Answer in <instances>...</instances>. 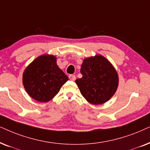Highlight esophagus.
<instances>
[{
  "label": "esophagus",
  "mask_w": 150,
  "mask_h": 150,
  "mask_svg": "<svg viewBox=\"0 0 150 150\" xmlns=\"http://www.w3.org/2000/svg\"><path fill=\"white\" fill-rule=\"evenodd\" d=\"M69 77L71 81H75L76 79V77H75V75H70Z\"/></svg>",
  "instance_id": "obj_1"
}]
</instances>
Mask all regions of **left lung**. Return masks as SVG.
<instances>
[{
    "label": "left lung",
    "instance_id": "obj_1",
    "mask_svg": "<svg viewBox=\"0 0 150 150\" xmlns=\"http://www.w3.org/2000/svg\"><path fill=\"white\" fill-rule=\"evenodd\" d=\"M80 72L82 77L75 83L89 103L102 104L112 97L118 86V75L104 57L97 55L85 59Z\"/></svg>",
    "mask_w": 150,
    "mask_h": 150
}]
</instances>
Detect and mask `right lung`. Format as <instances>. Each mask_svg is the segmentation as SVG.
I'll list each match as a JSON object with an SVG mask.
<instances>
[{"mask_svg": "<svg viewBox=\"0 0 150 150\" xmlns=\"http://www.w3.org/2000/svg\"><path fill=\"white\" fill-rule=\"evenodd\" d=\"M68 77L59 69L56 57L42 55L28 66L23 73V82L27 93L39 102L51 100L59 91Z\"/></svg>", "mask_w": 150, "mask_h": 150, "instance_id": "right-lung-1", "label": "right lung"}]
</instances>
